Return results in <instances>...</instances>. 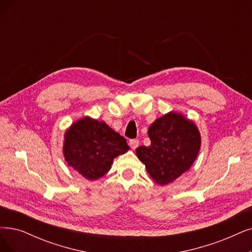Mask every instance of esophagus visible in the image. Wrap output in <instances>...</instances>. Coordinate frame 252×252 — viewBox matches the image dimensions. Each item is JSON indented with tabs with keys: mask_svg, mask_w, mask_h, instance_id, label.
I'll list each match as a JSON object with an SVG mask.
<instances>
[{
	"mask_svg": "<svg viewBox=\"0 0 252 252\" xmlns=\"http://www.w3.org/2000/svg\"><path fill=\"white\" fill-rule=\"evenodd\" d=\"M138 139H130L129 140V146L131 147L132 150H135L138 147Z\"/></svg>",
	"mask_w": 252,
	"mask_h": 252,
	"instance_id": "obj_1",
	"label": "esophagus"
}]
</instances>
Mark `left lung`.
<instances>
[{
	"mask_svg": "<svg viewBox=\"0 0 252 252\" xmlns=\"http://www.w3.org/2000/svg\"><path fill=\"white\" fill-rule=\"evenodd\" d=\"M151 145L136 148L138 159L157 184L172 183L188 170L197 157L200 134L193 122L170 112L148 129Z\"/></svg>",
	"mask_w": 252,
	"mask_h": 252,
	"instance_id": "1",
	"label": "left lung"
}]
</instances>
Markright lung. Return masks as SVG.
I'll use <instances>...</instances> for the list:
<instances>
[{
  "instance_id": "obj_1",
  "label": "right lung",
  "mask_w": 252,
  "mask_h": 252,
  "mask_svg": "<svg viewBox=\"0 0 252 252\" xmlns=\"http://www.w3.org/2000/svg\"><path fill=\"white\" fill-rule=\"evenodd\" d=\"M128 149L126 139L106 123L85 117L66 131L63 153L70 166L92 181L103 177Z\"/></svg>"
}]
</instances>
